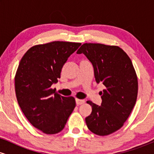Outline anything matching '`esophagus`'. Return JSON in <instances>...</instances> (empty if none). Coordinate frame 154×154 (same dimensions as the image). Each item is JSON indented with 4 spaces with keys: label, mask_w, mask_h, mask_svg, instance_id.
I'll return each instance as SVG.
<instances>
[{
    "label": "esophagus",
    "mask_w": 154,
    "mask_h": 154,
    "mask_svg": "<svg viewBox=\"0 0 154 154\" xmlns=\"http://www.w3.org/2000/svg\"><path fill=\"white\" fill-rule=\"evenodd\" d=\"M85 103V100L83 99H79V98H76V103L77 105H81Z\"/></svg>",
    "instance_id": "34e87169"
}]
</instances>
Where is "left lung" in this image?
I'll use <instances>...</instances> for the list:
<instances>
[{
    "mask_svg": "<svg viewBox=\"0 0 154 154\" xmlns=\"http://www.w3.org/2000/svg\"><path fill=\"white\" fill-rule=\"evenodd\" d=\"M82 53L93 63L97 83L106 87L100 92L101 105L87 101L92 112L85 118L86 125L95 135H110L123 126L136 103L138 82L135 68L128 55L116 45L84 43L77 51Z\"/></svg>",
    "mask_w": 154,
    "mask_h": 154,
    "instance_id": "left-lung-1",
    "label": "left lung"
}]
</instances>
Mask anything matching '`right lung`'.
Listing matches in <instances>:
<instances>
[{
    "label": "right lung",
    "instance_id": "1",
    "mask_svg": "<svg viewBox=\"0 0 154 154\" xmlns=\"http://www.w3.org/2000/svg\"><path fill=\"white\" fill-rule=\"evenodd\" d=\"M80 43L54 41L35 45L24 54L14 77L17 101L28 121L43 133H58L75 109L74 97L56 93L61 69Z\"/></svg>",
    "mask_w": 154,
    "mask_h": 154
}]
</instances>
